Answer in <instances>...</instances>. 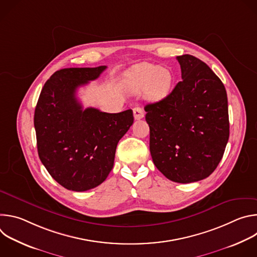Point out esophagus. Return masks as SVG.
I'll return each instance as SVG.
<instances>
[{"label":"esophagus","instance_id":"1","mask_svg":"<svg viewBox=\"0 0 257 257\" xmlns=\"http://www.w3.org/2000/svg\"><path fill=\"white\" fill-rule=\"evenodd\" d=\"M133 115H134V119L135 120H140L144 117V112L142 107H140L139 105H136L134 108H133Z\"/></svg>","mask_w":257,"mask_h":257}]
</instances>
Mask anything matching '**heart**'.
<instances>
[{"label": "heart", "mask_w": 257, "mask_h": 257, "mask_svg": "<svg viewBox=\"0 0 257 257\" xmlns=\"http://www.w3.org/2000/svg\"><path fill=\"white\" fill-rule=\"evenodd\" d=\"M173 77L171 72L161 66L142 63L131 68L125 75L124 83L132 93L145 91L149 98L159 100L168 95Z\"/></svg>", "instance_id": "1"}]
</instances>
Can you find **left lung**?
Segmentation results:
<instances>
[{"label": "left lung", "instance_id": "left-lung-1", "mask_svg": "<svg viewBox=\"0 0 257 257\" xmlns=\"http://www.w3.org/2000/svg\"><path fill=\"white\" fill-rule=\"evenodd\" d=\"M182 80L162 100L146 104L150 151L169 180L207 178L221 162L229 140L226 88L213 71L191 55L177 57Z\"/></svg>", "mask_w": 257, "mask_h": 257}]
</instances>
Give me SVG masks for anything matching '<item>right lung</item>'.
<instances>
[{
    "instance_id": "right-lung-1",
    "label": "right lung",
    "mask_w": 257,
    "mask_h": 257,
    "mask_svg": "<svg viewBox=\"0 0 257 257\" xmlns=\"http://www.w3.org/2000/svg\"><path fill=\"white\" fill-rule=\"evenodd\" d=\"M106 66L61 69L45 83L34 112L39 157L50 175L72 191L92 189L114 166L119 140L133 124L132 109L109 114L83 109L78 87L95 80Z\"/></svg>"
}]
</instances>
